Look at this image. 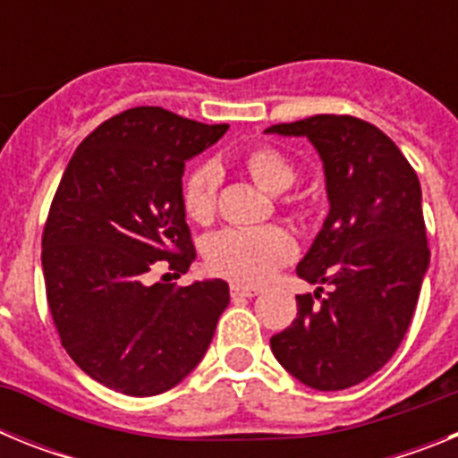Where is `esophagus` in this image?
Returning a JSON list of instances; mask_svg holds the SVG:
<instances>
[{
	"label": "esophagus",
	"instance_id": "34e87169",
	"mask_svg": "<svg viewBox=\"0 0 458 458\" xmlns=\"http://www.w3.org/2000/svg\"><path fill=\"white\" fill-rule=\"evenodd\" d=\"M259 293L257 286L248 284H232V298H254Z\"/></svg>",
	"mask_w": 458,
	"mask_h": 458
}]
</instances>
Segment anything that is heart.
I'll use <instances>...</instances> for the list:
<instances>
[{
	"mask_svg": "<svg viewBox=\"0 0 458 458\" xmlns=\"http://www.w3.org/2000/svg\"><path fill=\"white\" fill-rule=\"evenodd\" d=\"M245 169L266 192L279 194L295 183V167L284 153L273 147H257L245 156ZM220 169L213 163H201L190 169L183 179L185 216L197 225H208L216 217ZM295 254V242L289 232L279 226L261 229H225L210 236L204 248L206 266L213 273L241 284H261L277 268L289 264Z\"/></svg>",
	"mask_w": 458,
	"mask_h": 458,
	"instance_id": "b5f03b06",
	"label": "heart"
}]
</instances>
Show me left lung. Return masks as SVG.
Returning a JSON list of instances; mask_svg holds the SVG:
<instances>
[{
    "mask_svg": "<svg viewBox=\"0 0 458 458\" xmlns=\"http://www.w3.org/2000/svg\"><path fill=\"white\" fill-rule=\"evenodd\" d=\"M266 132L307 137L323 160L330 213L295 273L298 317L270 337L277 362L314 390L358 386L399 349L428 268L422 188L394 141L349 114H317Z\"/></svg>",
    "mask_w": 458,
    "mask_h": 458,
    "instance_id": "8db88e82",
    "label": "left lung"
}]
</instances>
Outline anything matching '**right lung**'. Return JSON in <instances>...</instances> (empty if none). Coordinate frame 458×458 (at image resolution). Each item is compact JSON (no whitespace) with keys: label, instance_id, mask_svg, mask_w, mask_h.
Segmentation results:
<instances>
[{"label":"right lung","instance_id":"add662e5","mask_svg":"<svg viewBox=\"0 0 458 458\" xmlns=\"http://www.w3.org/2000/svg\"><path fill=\"white\" fill-rule=\"evenodd\" d=\"M226 128L125 109L75 148L59 181L40 254L47 305L72 362L109 390L153 396L179 386L229 305L225 279H147L157 261L183 275L197 257L181 179Z\"/></svg>","mask_w":458,"mask_h":458}]
</instances>
